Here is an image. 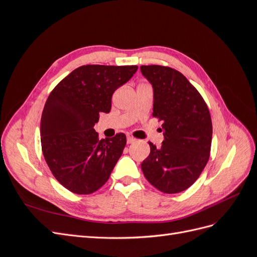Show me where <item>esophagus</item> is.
I'll return each mask as SVG.
<instances>
[{
	"label": "esophagus",
	"instance_id": "1",
	"mask_svg": "<svg viewBox=\"0 0 257 257\" xmlns=\"http://www.w3.org/2000/svg\"><path fill=\"white\" fill-rule=\"evenodd\" d=\"M135 141H136V139H135L134 137H132V136H127V138H126V143H127L128 145L135 143Z\"/></svg>",
	"mask_w": 257,
	"mask_h": 257
}]
</instances>
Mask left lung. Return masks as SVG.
Masks as SVG:
<instances>
[{
    "instance_id": "left-lung-1",
    "label": "left lung",
    "mask_w": 257,
    "mask_h": 257,
    "mask_svg": "<svg viewBox=\"0 0 257 257\" xmlns=\"http://www.w3.org/2000/svg\"><path fill=\"white\" fill-rule=\"evenodd\" d=\"M141 71L153 87L152 115L163 121L164 141L150 145L143 163L146 179L166 194L180 193L195 182L210 157L211 116L203 96L176 69L142 65Z\"/></svg>"
}]
</instances>
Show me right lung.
<instances>
[{"label": "right lung", "mask_w": 257, "mask_h": 257, "mask_svg": "<svg viewBox=\"0 0 257 257\" xmlns=\"http://www.w3.org/2000/svg\"><path fill=\"white\" fill-rule=\"evenodd\" d=\"M137 65H82L49 94L41 119V143L54 178L75 194H91L107 182L126 137L99 139L93 128L100 112L111 109L113 92L136 73Z\"/></svg>", "instance_id": "obj_1"}]
</instances>
